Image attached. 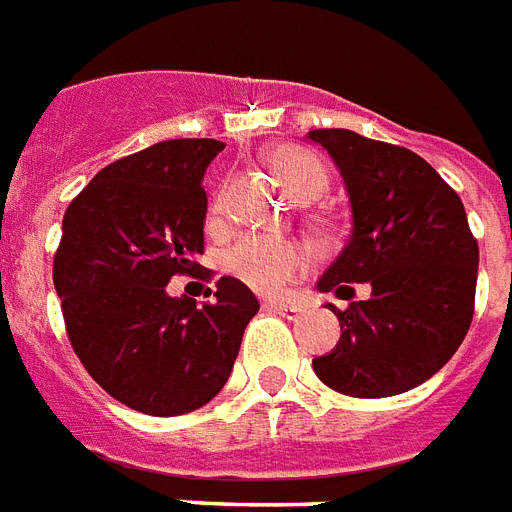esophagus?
Masks as SVG:
<instances>
[{
  "label": "esophagus",
  "instance_id": "34e87169",
  "mask_svg": "<svg viewBox=\"0 0 512 512\" xmlns=\"http://www.w3.org/2000/svg\"><path fill=\"white\" fill-rule=\"evenodd\" d=\"M265 308L273 314H282V317H298L306 306L303 303H265Z\"/></svg>",
  "mask_w": 512,
  "mask_h": 512
}]
</instances>
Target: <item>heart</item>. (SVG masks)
Instances as JSON below:
<instances>
[{"label":"heart","mask_w":512,"mask_h":512,"mask_svg":"<svg viewBox=\"0 0 512 512\" xmlns=\"http://www.w3.org/2000/svg\"><path fill=\"white\" fill-rule=\"evenodd\" d=\"M268 166L295 201H311L327 185L322 161L303 147H292V144L276 147L268 155ZM220 209L222 193H217L212 212L217 214ZM308 265H311L308 252L300 244L287 239H268V236H244L222 255V271L260 295H279L287 284L308 271Z\"/></svg>","instance_id":"obj_1"}]
</instances>
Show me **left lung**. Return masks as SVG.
<instances>
[{"mask_svg": "<svg viewBox=\"0 0 512 512\" xmlns=\"http://www.w3.org/2000/svg\"><path fill=\"white\" fill-rule=\"evenodd\" d=\"M341 169L351 201L349 244L319 290L368 301L330 306L341 341L314 360L322 384L349 397H392L424 384L470 330L478 282V241L462 198L416 152L346 128L311 131Z\"/></svg>", "mask_w": 512, "mask_h": 512, "instance_id": "left-lung-1", "label": "left lung"}]
</instances>
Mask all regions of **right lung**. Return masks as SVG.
I'll list each match as a JSON object with an SVG mask.
<instances>
[{"mask_svg":"<svg viewBox=\"0 0 512 512\" xmlns=\"http://www.w3.org/2000/svg\"><path fill=\"white\" fill-rule=\"evenodd\" d=\"M225 144L169 139L101 169L64 214L53 257L66 335L117 403L150 416L201 408L228 381L260 303L233 276L209 303L171 298V276L209 279L206 166ZM212 292V290H209Z\"/></svg>","mask_w":512,"mask_h":512,"instance_id":"add662e5","label":"right lung"}]
</instances>
